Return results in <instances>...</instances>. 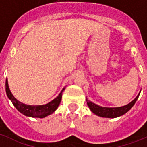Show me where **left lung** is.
Wrapping results in <instances>:
<instances>
[{
	"mask_svg": "<svg viewBox=\"0 0 147 147\" xmlns=\"http://www.w3.org/2000/svg\"><path fill=\"white\" fill-rule=\"evenodd\" d=\"M140 93L138 94V96L134 98V100H132L131 102L129 103L128 104H126L125 106L119 107H104L97 105V104H94L87 99L86 101L91 111L97 116L105 117V118H116V117H119V116L124 115L125 113L128 112V110H131V108L134 106V104L138 100V97L140 95Z\"/></svg>",
	"mask_w": 147,
	"mask_h": 147,
	"instance_id": "obj_1",
	"label": "left lung"
}]
</instances>
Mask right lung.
I'll use <instances>...</instances> for the list:
<instances>
[{
  "label": "right lung",
  "mask_w": 147,
  "mask_h": 147,
  "mask_svg": "<svg viewBox=\"0 0 147 147\" xmlns=\"http://www.w3.org/2000/svg\"><path fill=\"white\" fill-rule=\"evenodd\" d=\"M64 90H65V88H63L62 91L61 92L59 96L56 97L54 100L49 102L48 104H43V105H35V106L27 105V104H22L17 100L16 98H14V96L9 90L7 79L6 80V92H7V97L9 98V99L12 101L14 107L19 110V112L25 116H31V117L44 118L46 116H49V115L52 114L53 113H54L61 103V97H62V92Z\"/></svg>",
  "instance_id": "right-lung-1"
}]
</instances>
